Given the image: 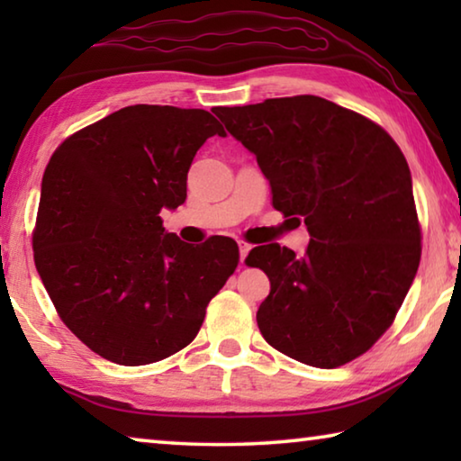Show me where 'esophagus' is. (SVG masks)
I'll list each match as a JSON object with an SVG mask.
<instances>
[{
	"label": "esophagus",
	"mask_w": 461,
	"mask_h": 461,
	"mask_svg": "<svg viewBox=\"0 0 461 461\" xmlns=\"http://www.w3.org/2000/svg\"><path fill=\"white\" fill-rule=\"evenodd\" d=\"M238 246H240V264L244 267V260H246L249 249H252V246L246 244V241H238Z\"/></svg>",
	"instance_id": "esophagus-1"
}]
</instances>
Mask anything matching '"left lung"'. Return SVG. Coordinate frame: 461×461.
Masks as SVG:
<instances>
[{"mask_svg": "<svg viewBox=\"0 0 461 461\" xmlns=\"http://www.w3.org/2000/svg\"><path fill=\"white\" fill-rule=\"evenodd\" d=\"M256 156L272 205L305 221V256L268 244L248 254L270 294L256 313L272 348L338 368L376 343L417 275L420 228L401 148L378 123L317 95L215 107Z\"/></svg>", "mask_w": 461, "mask_h": 461, "instance_id": "obj_1", "label": "left lung"}]
</instances>
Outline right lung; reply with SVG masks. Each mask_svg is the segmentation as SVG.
<instances>
[{
	"instance_id": "1",
	"label": "right lung",
	"mask_w": 461,
	"mask_h": 461,
	"mask_svg": "<svg viewBox=\"0 0 461 461\" xmlns=\"http://www.w3.org/2000/svg\"><path fill=\"white\" fill-rule=\"evenodd\" d=\"M205 109L130 105L67 138L42 176L32 236L36 270L68 330L122 366L176 354L238 267L233 240L191 248L162 228L186 199L207 138Z\"/></svg>"
}]
</instances>
